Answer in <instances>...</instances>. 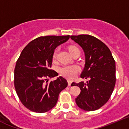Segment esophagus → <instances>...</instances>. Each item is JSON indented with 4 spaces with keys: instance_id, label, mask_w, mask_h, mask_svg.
<instances>
[{
    "instance_id": "1",
    "label": "esophagus",
    "mask_w": 129,
    "mask_h": 129,
    "mask_svg": "<svg viewBox=\"0 0 129 129\" xmlns=\"http://www.w3.org/2000/svg\"><path fill=\"white\" fill-rule=\"evenodd\" d=\"M68 86H71V83H72V81H71V80H68Z\"/></svg>"
}]
</instances>
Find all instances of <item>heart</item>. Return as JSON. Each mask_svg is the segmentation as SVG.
<instances>
[{
  "instance_id": "obj_1",
  "label": "heart",
  "mask_w": 129,
  "mask_h": 129,
  "mask_svg": "<svg viewBox=\"0 0 129 129\" xmlns=\"http://www.w3.org/2000/svg\"><path fill=\"white\" fill-rule=\"evenodd\" d=\"M77 49H78V48L75 47V46H71L69 48V52L71 53V52H73L75 50H77ZM57 55V52L56 51L54 52L53 54V58H56ZM78 68L76 66H64L63 68H61L60 69V73L63 76L67 77V78H69V79H73L74 77H75L76 74L78 73Z\"/></svg>"
}]
</instances>
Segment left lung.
<instances>
[{
    "mask_svg": "<svg viewBox=\"0 0 129 129\" xmlns=\"http://www.w3.org/2000/svg\"><path fill=\"white\" fill-rule=\"evenodd\" d=\"M83 49L85 65L80 75L86 82H73L80 88L75 99L77 106L86 111H93L103 106L111 96L116 84V63L111 52L103 42L89 35L71 36Z\"/></svg>",
    "mask_w": 129,
    "mask_h": 129,
    "instance_id": "1",
    "label": "left lung"
}]
</instances>
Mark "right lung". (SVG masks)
<instances>
[{"label":"right lung","mask_w":129,"mask_h":129,"mask_svg":"<svg viewBox=\"0 0 129 129\" xmlns=\"http://www.w3.org/2000/svg\"><path fill=\"white\" fill-rule=\"evenodd\" d=\"M69 39V35L40 37L21 52L14 70V85L21 103L31 111L43 113L52 109L60 93L68 86L62 77L50 82L47 78L58 75L51 69L54 52Z\"/></svg>","instance_id":"right-lung-1"}]
</instances>
